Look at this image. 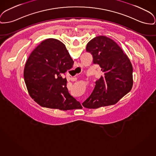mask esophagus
Returning a JSON list of instances; mask_svg holds the SVG:
<instances>
[{
  "label": "esophagus",
  "instance_id": "34e87169",
  "mask_svg": "<svg viewBox=\"0 0 156 156\" xmlns=\"http://www.w3.org/2000/svg\"><path fill=\"white\" fill-rule=\"evenodd\" d=\"M71 80L72 81H76V78H71Z\"/></svg>",
  "mask_w": 156,
  "mask_h": 156
}]
</instances>
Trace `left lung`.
<instances>
[{"label": "left lung", "instance_id": "obj_1", "mask_svg": "<svg viewBox=\"0 0 156 156\" xmlns=\"http://www.w3.org/2000/svg\"><path fill=\"white\" fill-rule=\"evenodd\" d=\"M86 50L93 63L101 67L103 75L96 81L91 95L83 103L87 108H98L116 104L131 91L133 66L126 54L112 39L98 36L91 39Z\"/></svg>", "mask_w": 156, "mask_h": 156}]
</instances>
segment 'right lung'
I'll return each mask as SVG.
<instances>
[{"label":"right lung","instance_id":"right-lung-1","mask_svg":"<svg viewBox=\"0 0 156 156\" xmlns=\"http://www.w3.org/2000/svg\"><path fill=\"white\" fill-rule=\"evenodd\" d=\"M73 61L65 45L49 38L42 42L29 55L23 76L28 92L42 107L61 110L81 109L79 101L71 96L62 75Z\"/></svg>","mask_w":156,"mask_h":156}]
</instances>
